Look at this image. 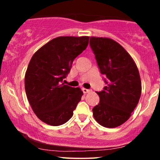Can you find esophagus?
I'll list each match as a JSON object with an SVG mask.
<instances>
[{
  "mask_svg": "<svg viewBox=\"0 0 160 160\" xmlns=\"http://www.w3.org/2000/svg\"><path fill=\"white\" fill-rule=\"evenodd\" d=\"M82 91L83 92V93H88V92H91L90 89H85V88H82Z\"/></svg>",
  "mask_w": 160,
  "mask_h": 160,
  "instance_id": "34e87169",
  "label": "esophagus"
}]
</instances>
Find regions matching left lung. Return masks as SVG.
Listing matches in <instances>:
<instances>
[{"label":"left lung","instance_id":"left-lung-1","mask_svg":"<svg viewBox=\"0 0 160 160\" xmlns=\"http://www.w3.org/2000/svg\"><path fill=\"white\" fill-rule=\"evenodd\" d=\"M89 45L107 84L97 92L100 102L93 108V116L102 126L117 127L128 120L139 102V71L130 55L113 40L91 37Z\"/></svg>","mask_w":160,"mask_h":160}]
</instances>
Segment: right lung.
I'll return each instance as SVG.
<instances>
[{
  "label": "right lung",
  "mask_w": 160,
  "mask_h": 160,
  "mask_svg": "<svg viewBox=\"0 0 160 160\" xmlns=\"http://www.w3.org/2000/svg\"><path fill=\"white\" fill-rule=\"evenodd\" d=\"M89 37H58L33 55L25 76L28 100L37 117L57 126L72 117L83 93L62 83L76 57L85 50Z\"/></svg>",
  "instance_id": "add662e5"
}]
</instances>
